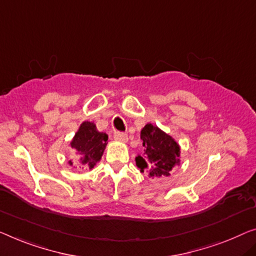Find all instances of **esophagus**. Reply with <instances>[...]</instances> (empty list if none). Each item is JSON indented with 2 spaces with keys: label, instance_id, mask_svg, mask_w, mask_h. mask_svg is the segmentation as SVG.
<instances>
[{
  "label": "esophagus",
  "instance_id": "obj_1",
  "mask_svg": "<svg viewBox=\"0 0 256 256\" xmlns=\"http://www.w3.org/2000/svg\"><path fill=\"white\" fill-rule=\"evenodd\" d=\"M114 138L118 141H120V142H126V141L128 140V134H125V133H123V132H118V131L114 133Z\"/></svg>",
  "mask_w": 256,
  "mask_h": 256
}]
</instances>
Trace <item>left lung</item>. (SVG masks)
Listing matches in <instances>:
<instances>
[{
  "instance_id": "obj_1",
  "label": "left lung",
  "mask_w": 256,
  "mask_h": 256,
  "mask_svg": "<svg viewBox=\"0 0 256 256\" xmlns=\"http://www.w3.org/2000/svg\"><path fill=\"white\" fill-rule=\"evenodd\" d=\"M144 154L136 158V164L141 172L150 177H168L171 170L180 163V147L172 136L161 128L148 123L141 130Z\"/></svg>"
}]
</instances>
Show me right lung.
Masks as SVG:
<instances>
[{
  "label": "right lung",
  "mask_w": 256,
  "mask_h": 256,
  "mask_svg": "<svg viewBox=\"0 0 256 256\" xmlns=\"http://www.w3.org/2000/svg\"><path fill=\"white\" fill-rule=\"evenodd\" d=\"M106 141L108 136L104 132H98L94 123L84 122L70 142V146L74 148L76 158H79L80 163L85 166L84 168L90 170L104 155ZM68 164L72 166L74 162L68 161Z\"/></svg>",
  "instance_id": "add662e5"
}]
</instances>
